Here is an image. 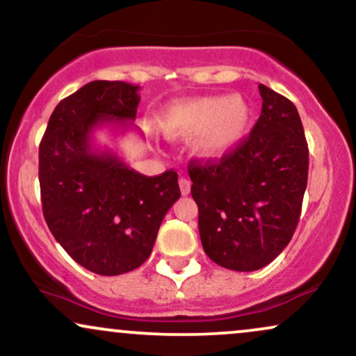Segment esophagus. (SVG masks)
Wrapping results in <instances>:
<instances>
[{
  "label": "esophagus",
  "mask_w": 356,
  "mask_h": 356,
  "mask_svg": "<svg viewBox=\"0 0 356 356\" xmlns=\"http://www.w3.org/2000/svg\"><path fill=\"white\" fill-rule=\"evenodd\" d=\"M179 187H181L182 195H189V192H191V181L187 177H181V179H179Z\"/></svg>",
  "instance_id": "esophagus-1"
}]
</instances>
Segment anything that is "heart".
<instances>
[{
	"instance_id": "heart-1",
	"label": "heart",
	"mask_w": 356,
	"mask_h": 356,
	"mask_svg": "<svg viewBox=\"0 0 356 356\" xmlns=\"http://www.w3.org/2000/svg\"><path fill=\"white\" fill-rule=\"evenodd\" d=\"M252 108L245 97L202 96L177 101L162 114V131L169 139H191L200 159H220L245 139Z\"/></svg>"
}]
</instances>
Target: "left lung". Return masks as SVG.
<instances>
[{"label": "left lung", "instance_id": "1", "mask_svg": "<svg viewBox=\"0 0 356 356\" xmlns=\"http://www.w3.org/2000/svg\"><path fill=\"white\" fill-rule=\"evenodd\" d=\"M262 113L250 136L219 161H191L199 234L212 262L254 272L289 245L308 179V145L292 101L259 84Z\"/></svg>", "mask_w": 356, "mask_h": 356}]
</instances>
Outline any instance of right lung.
<instances>
[{"instance_id": "obj_1", "label": "right lung", "mask_w": 356, "mask_h": 356, "mask_svg": "<svg viewBox=\"0 0 356 356\" xmlns=\"http://www.w3.org/2000/svg\"><path fill=\"white\" fill-rule=\"evenodd\" d=\"M139 101V86L88 83L56 106L40 144L46 224L71 259L97 275L140 267L181 197L174 170L147 177L109 149L94 147L92 132L108 124L127 129Z\"/></svg>"}]
</instances>
